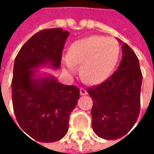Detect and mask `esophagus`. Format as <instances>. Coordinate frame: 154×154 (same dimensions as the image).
Returning a JSON list of instances; mask_svg holds the SVG:
<instances>
[{"label": "esophagus", "instance_id": "obj_1", "mask_svg": "<svg viewBox=\"0 0 154 154\" xmlns=\"http://www.w3.org/2000/svg\"><path fill=\"white\" fill-rule=\"evenodd\" d=\"M79 91H80V94H81V95H85V94H87V92H86V90H85V88H82V87H81Z\"/></svg>", "mask_w": 154, "mask_h": 154}]
</instances>
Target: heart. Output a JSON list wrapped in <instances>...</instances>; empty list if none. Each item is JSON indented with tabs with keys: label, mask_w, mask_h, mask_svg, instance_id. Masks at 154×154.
Here are the masks:
<instances>
[{
	"label": "heart",
	"mask_w": 154,
	"mask_h": 154,
	"mask_svg": "<svg viewBox=\"0 0 154 154\" xmlns=\"http://www.w3.org/2000/svg\"><path fill=\"white\" fill-rule=\"evenodd\" d=\"M120 55L119 42L113 37L92 35L72 43L64 59L68 72L80 65L82 78L90 84L105 80L113 71Z\"/></svg>",
	"instance_id": "obj_1"
}]
</instances>
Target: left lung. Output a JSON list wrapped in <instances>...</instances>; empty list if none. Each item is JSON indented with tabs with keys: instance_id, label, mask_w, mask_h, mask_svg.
<instances>
[{
	"instance_id": "8db88e82",
	"label": "left lung",
	"mask_w": 154,
	"mask_h": 154,
	"mask_svg": "<svg viewBox=\"0 0 154 154\" xmlns=\"http://www.w3.org/2000/svg\"><path fill=\"white\" fill-rule=\"evenodd\" d=\"M142 78L137 56L123 44L118 69L104 82L86 90L93 100V130L98 137L115 140L134 127L140 113Z\"/></svg>"
}]
</instances>
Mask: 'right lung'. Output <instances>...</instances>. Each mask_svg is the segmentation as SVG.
<instances>
[{"label": "right lung", "mask_w": 154, "mask_h": 154, "mask_svg": "<svg viewBox=\"0 0 154 154\" xmlns=\"http://www.w3.org/2000/svg\"><path fill=\"white\" fill-rule=\"evenodd\" d=\"M69 35L62 28L41 30L16 56L11 81L16 119L23 133L42 143L59 141L67 134L70 113L79 99V89L58 83L54 77L35 78V70L32 69L45 64L60 68Z\"/></svg>", "instance_id": "1"}]
</instances>
